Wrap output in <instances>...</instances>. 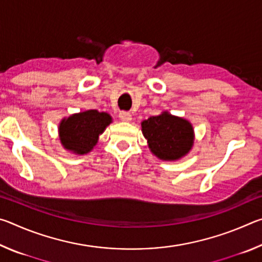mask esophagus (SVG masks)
I'll return each mask as SVG.
<instances>
[{
    "instance_id": "obj_1",
    "label": "esophagus",
    "mask_w": 262,
    "mask_h": 262,
    "mask_svg": "<svg viewBox=\"0 0 262 262\" xmlns=\"http://www.w3.org/2000/svg\"><path fill=\"white\" fill-rule=\"evenodd\" d=\"M119 118H120L121 121L128 122L132 120V114L129 112H125V111H122V112L119 113Z\"/></svg>"
}]
</instances>
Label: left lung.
<instances>
[{"label": "left lung", "instance_id": "8db88e82", "mask_svg": "<svg viewBox=\"0 0 262 262\" xmlns=\"http://www.w3.org/2000/svg\"><path fill=\"white\" fill-rule=\"evenodd\" d=\"M142 132L151 152L164 161H174L185 156L193 145L192 125L167 112L144 120Z\"/></svg>", "mask_w": 262, "mask_h": 262}]
</instances>
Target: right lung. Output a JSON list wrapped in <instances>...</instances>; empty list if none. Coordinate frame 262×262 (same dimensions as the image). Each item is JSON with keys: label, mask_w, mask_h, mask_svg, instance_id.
<instances>
[{"label": "right lung", "mask_w": 262, "mask_h": 262, "mask_svg": "<svg viewBox=\"0 0 262 262\" xmlns=\"http://www.w3.org/2000/svg\"><path fill=\"white\" fill-rule=\"evenodd\" d=\"M112 122L110 115L97 110L74 114L60 123V140L63 147L75 154L91 151L106 126Z\"/></svg>", "instance_id": "add662e5"}]
</instances>
